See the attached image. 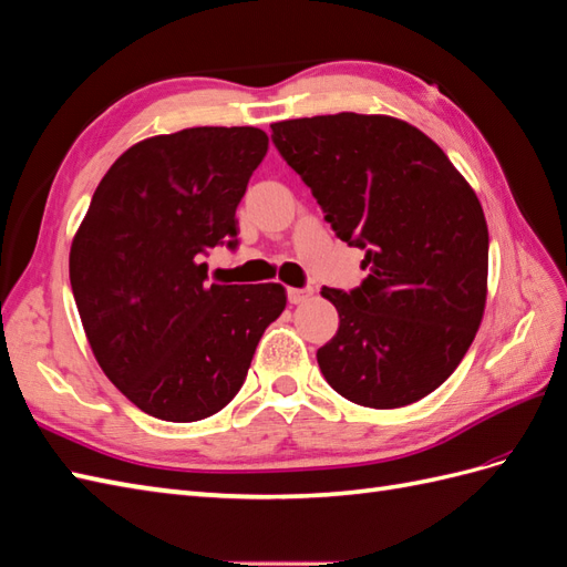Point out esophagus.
I'll return each mask as SVG.
<instances>
[{
  "label": "esophagus",
  "mask_w": 567,
  "mask_h": 567,
  "mask_svg": "<svg viewBox=\"0 0 567 567\" xmlns=\"http://www.w3.org/2000/svg\"><path fill=\"white\" fill-rule=\"evenodd\" d=\"M310 296H312V288H288V302H293V306L310 300Z\"/></svg>",
  "instance_id": "1"
}]
</instances>
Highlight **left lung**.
<instances>
[{"mask_svg":"<svg viewBox=\"0 0 567 567\" xmlns=\"http://www.w3.org/2000/svg\"><path fill=\"white\" fill-rule=\"evenodd\" d=\"M271 142L312 189L337 236L365 250L368 279L322 288L339 329L317 351L349 402H419L462 363L488 293L481 202L431 136L390 115H317L271 124Z\"/></svg>","mask_w":567,"mask_h":567,"instance_id":"8db88e82","label":"left lung"}]
</instances>
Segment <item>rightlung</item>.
<instances>
[{"label": "right lung", "instance_id": "add662e5", "mask_svg": "<svg viewBox=\"0 0 567 567\" xmlns=\"http://www.w3.org/2000/svg\"><path fill=\"white\" fill-rule=\"evenodd\" d=\"M257 127H192L130 146L95 187L69 281L107 380L161 421L214 416L243 388L281 284H209L199 257L236 247V209L267 156Z\"/></svg>", "mask_w": 567, "mask_h": 567}]
</instances>
